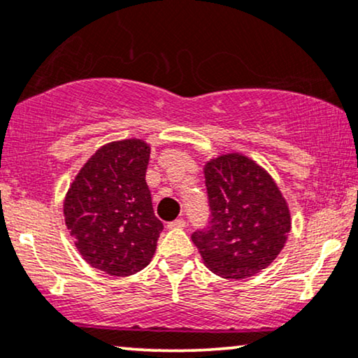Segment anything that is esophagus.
<instances>
[{
  "mask_svg": "<svg viewBox=\"0 0 358 358\" xmlns=\"http://www.w3.org/2000/svg\"><path fill=\"white\" fill-rule=\"evenodd\" d=\"M166 227H169V229H183V227H187V221H185L183 217L175 219V221L166 224Z\"/></svg>",
  "mask_w": 358,
  "mask_h": 358,
  "instance_id": "obj_1",
  "label": "esophagus"
}]
</instances>
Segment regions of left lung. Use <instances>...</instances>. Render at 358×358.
Masks as SVG:
<instances>
[{
	"instance_id": "8db88e82",
	"label": "left lung",
	"mask_w": 358,
	"mask_h": 358,
	"mask_svg": "<svg viewBox=\"0 0 358 358\" xmlns=\"http://www.w3.org/2000/svg\"><path fill=\"white\" fill-rule=\"evenodd\" d=\"M209 221L192 241L204 264L222 278H247L276 259L292 219L271 176L239 154L222 155L204 166Z\"/></svg>"
}]
</instances>
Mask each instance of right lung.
Instances as JSON below:
<instances>
[{"label":"right lung","mask_w":358,"mask_h":358,"mask_svg":"<svg viewBox=\"0 0 358 358\" xmlns=\"http://www.w3.org/2000/svg\"><path fill=\"white\" fill-rule=\"evenodd\" d=\"M149 155V145L139 139L101 147L65 198V222L76 249L108 275L127 276L145 268L164 231L145 182Z\"/></svg>","instance_id":"1"}]
</instances>
